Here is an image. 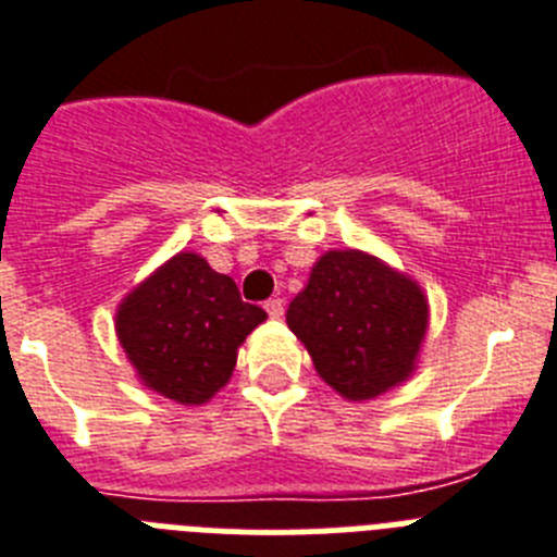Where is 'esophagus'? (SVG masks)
I'll return each instance as SVG.
<instances>
[{"instance_id":"1","label":"esophagus","mask_w":557,"mask_h":557,"mask_svg":"<svg viewBox=\"0 0 557 557\" xmlns=\"http://www.w3.org/2000/svg\"><path fill=\"white\" fill-rule=\"evenodd\" d=\"M283 311H285V302L280 297H274V299H269V302H265V313H269L272 319L283 317Z\"/></svg>"}]
</instances>
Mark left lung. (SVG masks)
<instances>
[{"mask_svg":"<svg viewBox=\"0 0 557 557\" xmlns=\"http://www.w3.org/2000/svg\"><path fill=\"white\" fill-rule=\"evenodd\" d=\"M319 379L347 400L404 384L418 364L429 299L409 274L359 249L325 251L285 311Z\"/></svg>","mask_w":557,"mask_h":557,"instance_id":"8db88e82","label":"left lung"}]
</instances>
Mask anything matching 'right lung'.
<instances>
[{"label": "right lung", "mask_w": 557, "mask_h": 557, "mask_svg": "<svg viewBox=\"0 0 557 557\" xmlns=\"http://www.w3.org/2000/svg\"><path fill=\"white\" fill-rule=\"evenodd\" d=\"M263 319L235 280L196 251H178L120 302L114 327L148 389L198 406L230 381L238 347Z\"/></svg>", "instance_id": "1"}]
</instances>
